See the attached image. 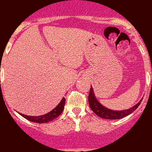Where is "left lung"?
Instances as JSON below:
<instances>
[{"mask_svg": "<svg viewBox=\"0 0 152 152\" xmlns=\"http://www.w3.org/2000/svg\"><path fill=\"white\" fill-rule=\"evenodd\" d=\"M142 100L138 103H137L136 105L129 109L123 110V111H113V110H111V109H108L105 107H103L97 100L96 97L94 96V93L92 87L90 88V91H89V104L91 110L97 115H99V117H102L103 119H107V120H118V119H121V118L127 116L128 115L131 114L132 112H134L138 107V106L140 105Z\"/></svg>", "mask_w": 152, "mask_h": 152, "instance_id": "8db88e82", "label": "left lung"}]
</instances>
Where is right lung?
<instances>
[{
	"label": "right lung",
	"mask_w": 152,
	"mask_h": 152,
	"mask_svg": "<svg viewBox=\"0 0 152 152\" xmlns=\"http://www.w3.org/2000/svg\"><path fill=\"white\" fill-rule=\"evenodd\" d=\"M65 102H66V99L63 98L61 102H59V104L55 108L53 109L51 112H48L45 115H39V116H30V115H26L21 114V113H20V115L26 118L28 121H31V122H36V123H39V124H40V123H47L49 121L54 120L58 116H59L60 114L63 111Z\"/></svg>",
	"instance_id": "right-lung-1"
}]
</instances>
